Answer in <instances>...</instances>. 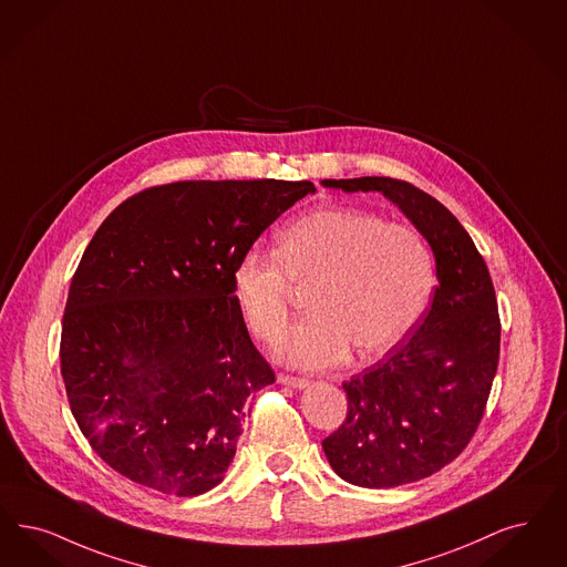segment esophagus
<instances>
[{
	"label": "esophagus",
	"mask_w": 567,
	"mask_h": 567,
	"mask_svg": "<svg viewBox=\"0 0 567 567\" xmlns=\"http://www.w3.org/2000/svg\"><path fill=\"white\" fill-rule=\"evenodd\" d=\"M278 380L282 384L293 385V388H306V385L310 384L308 378H299V375H291V373H280Z\"/></svg>",
	"instance_id": "34e87169"
}]
</instances>
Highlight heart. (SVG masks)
<instances>
[{"instance_id":"obj_1","label":"heart","mask_w":567,"mask_h":567,"mask_svg":"<svg viewBox=\"0 0 567 567\" xmlns=\"http://www.w3.org/2000/svg\"><path fill=\"white\" fill-rule=\"evenodd\" d=\"M238 310L257 340L274 346L293 320L295 289L310 293L315 317L280 346L297 367L340 363L350 348L371 361L408 338L434 289L426 238L382 217L324 206L282 227L272 252L249 249L231 272Z\"/></svg>"}]
</instances>
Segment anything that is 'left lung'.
Returning a JSON list of instances; mask_svg holds the SVG:
<instances>
[{
  "instance_id": "1",
  "label": "left lung",
  "mask_w": 567,
  "mask_h": 567,
  "mask_svg": "<svg viewBox=\"0 0 567 567\" xmlns=\"http://www.w3.org/2000/svg\"><path fill=\"white\" fill-rule=\"evenodd\" d=\"M343 192H382L429 240L439 285L431 308L363 375L343 382L348 413L322 441L333 471L359 487L431 476L466 450L483 420L499 359L494 282L468 231L431 194L403 179H324Z\"/></svg>"
}]
</instances>
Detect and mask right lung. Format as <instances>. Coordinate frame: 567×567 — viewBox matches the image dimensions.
<instances>
[{
  "label": "right lung",
  "mask_w": 567,
  "mask_h": 567,
  "mask_svg": "<svg viewBox=\"0 0 567 567\" xmlns=\"http://www.w3.org/2000/svg\"><path fill=\"white\" fill-rule=\"evenodd\" d=\"M312 182H177L126 198L71 278L61 329L69 408L120 475L179 498L224 481L250 394L276 382L231 272Z\"/></svg>",
  "instance_id": "1"
}]
</instances>
